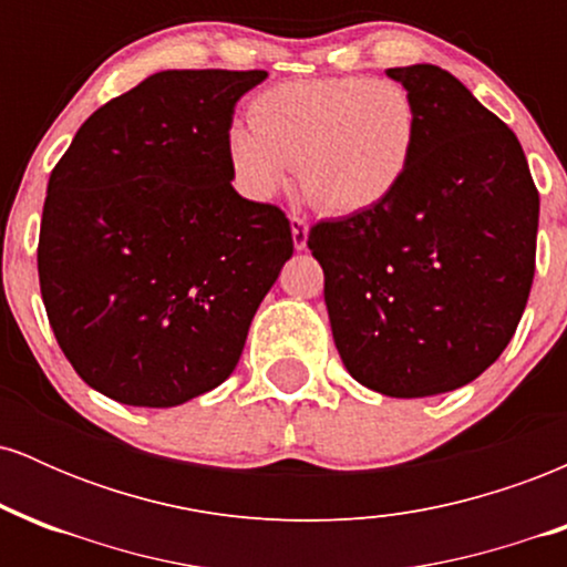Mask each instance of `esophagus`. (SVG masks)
I'll use <instances>...</instances> for the list:
<instances>
[{
    "label": "esophagus",
    "mask_w": 567,
    "mask_h": 567,
    "mask_svg": "<svg viewBox=\"0 0 567 567\" xmlns=\"http://www.w3.org/2000/svg\"><path fill=\"white\" fill-rule=\"evenodd\" d=\"M290 231H292V245L296 250H303L306 239H309V224L303 216H290Z\"/></svg>",
    "instance_id": "obj_1"
}]
</instances>
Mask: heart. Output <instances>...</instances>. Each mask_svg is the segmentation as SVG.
Here are the masks:
<instances>
[{"mask_svg":"<svg viewBox=\"0 0 567 567\" xmlns=\"http://www.w3.org/2000/svg\"><path fill=\"white\" fill-rule=\"evenodd\" d=\"M250 127H231L229 165L250 199H271L298 165L303 194L324 213L373 210L402 186L419 141L413 97L394 80L320 76L252 97Z\"/></svg>","mask_w":567,"mask_h":567,"instance_id":"obj_1","label":"heart"}]
</instances>
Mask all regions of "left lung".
<instances>
[{"mask_svg":"<svg viewBox=\"0 0 567 567\" xmlns=\"http://www.w3.org/2000/svg\"><path fill=\"white\" fill-rule=\"evenodd\" d=\"M386 74L419 112L413 165L383 205L320 220L306 245L351 379L432 396L477 379L512 341L536 271L538 188L517 135L453 74Z\"/></svg>","mask_w":567,"mask_h":567,"instance_id":"left-lung-1","label":"left lung"}]
</instances>
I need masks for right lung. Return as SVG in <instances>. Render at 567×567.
<instances>
[{"label": "right lung", "mask_w": 567, "mask_h": 567, "mask_svg": "<svg viewBox=\"0 0 567 567\" xmlns=\"http://www.w3.org/2000/svg\"><path fill=\"white\" fill-rule=\"evenodd\" d=\"M266 71H159L76 130L50 173L39 290L76 375L122 405L224 383L292 256L290 220L231 186L237 101Z\"/></svg>", "instance_id": "add662e5"}]
</instances>
